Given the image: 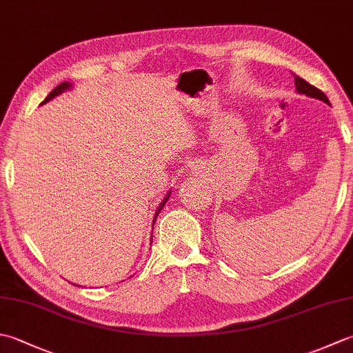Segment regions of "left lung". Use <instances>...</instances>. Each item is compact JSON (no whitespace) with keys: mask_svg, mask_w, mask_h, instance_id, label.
<instances>
[{"mask_svg":"<svg viewBox=\"0 0 353 353\" xmlns=\"http://www.w3.org/2000/svg\"><path fill=\"white\" fill-rule=\"evenodd\" d=\"M294 83H296V89H297L299 94H305V95H308V97H312V99H319V100L329 104L327 97L323 92H321L320 89L310 85L308 81L303 80L302 77H297L296 74H294Z\"/></svg>","mask_w":353,"mask_h":353,"instance_id":"8db88e82","label":"left lung"}]
</instances>
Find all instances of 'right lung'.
<instances>
[{"mask_svg": "<svg viewBox=\"0 0 353 353\" xmlns=\"http://www.w3.org/2000/svg\"><path fill=\"white\" fill-rule=\"evenodd\" d=\"M71 88V83H70V81H63V83H61V85H59V86H56L54 89H52V91L48 94V97H47V99H45L43 100V103H47V101H50L51 99H54V97H57L59 94H62V92H65L66 91V89H70ZM42 103V104H43ZM170 199V194H168V196L167 197H165L163 199V201H162V203L159 205V208H157V211H156V214H154V220H153V224H154V221H156V216L157 215H159V212L162 211V208H163V205L165 203H167V200Z\"/></svg>", "mask_w": 353, "mask_h": 353, "instance_id": "1", "label": "right lung"}]
</instances>
